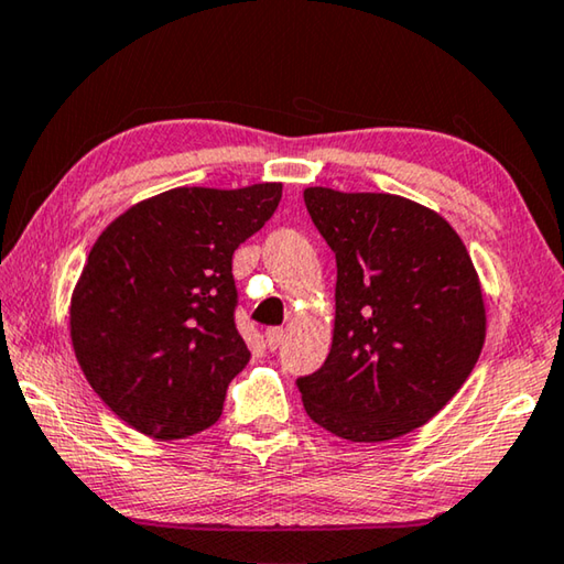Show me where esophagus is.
<instances>
[{
  "mask_svg": "<svg viewBox=\"0 0 564 564\" xmlns=\"http://www.w3.org/2000/svg\"><path fill=\"white\" fill-rule=\"evenodd\" d=\"M283 338H285V330H283V328H279V326L265 330V346H269L271 350L281 348V346H283Z\"/></svg>",
  "mask_w": 564,
  "mask_h": 564,
  "instance_id": "obj_1",
  "label": "esophagus"
}]
</instances>
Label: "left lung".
Segmentation results:
<instances>
[{"mask_svg":"<svg viewBox=\"0 0 564 564\" xmlns=\"http://www.w3.org/2000/svg\"><path fill=\"white\" fill-rule=\"evenodd\" d=\"M303 202L338 265L330 352L295 380L303 408L343 441H393L443 410L480 358L470 253L443 216L408 198L313 186Z\"/></svg>","mask_w":564,"mask_h":564,"instance_id":"left-lung-1","label":"left lung"}]
</instances>
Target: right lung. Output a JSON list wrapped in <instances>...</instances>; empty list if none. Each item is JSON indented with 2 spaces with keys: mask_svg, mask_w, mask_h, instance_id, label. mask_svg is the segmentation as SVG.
I'll return each instance as SVG.
<instances>
[{
  "mask_svg": "<svg viewBox=\"0 0 564 564\" xmlns=\"http://www.w3.org/2000/svg\"><path fill=\"white\" fill-rule=\"evenodd\" d=\"M281 184L174 188L131 206L94 243L72 299L76 360L123 423L176 441L221 417L248 352L234 251L273 216Z\"/></svg>",
  "mask_w": 564,
  "mask_h": 564,
  "instance_id": "obj_1",
  "label": "right lung"
}]
</instances>
